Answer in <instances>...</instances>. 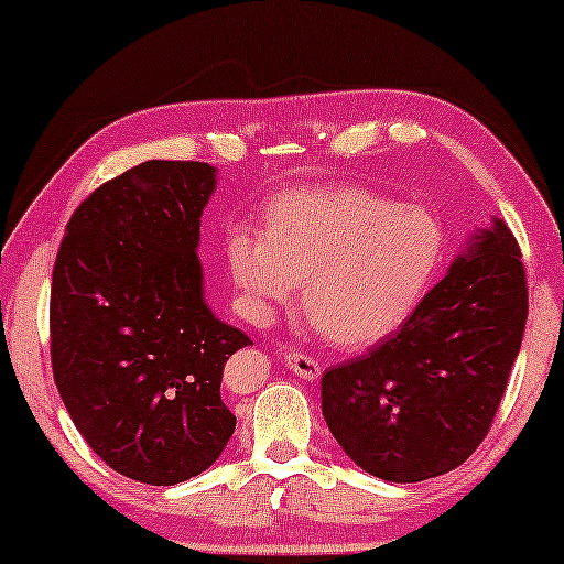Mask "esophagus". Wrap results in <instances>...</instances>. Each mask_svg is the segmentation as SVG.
I'll use <instances>...</instances> for the list:
<instances>
[{"instance_id":"esophagus-1","label":"esophagus","mask_w":564,"mask_h":564,"mask_svg":"<svg viewBox=\"0 0 564 564\" xmlns=\"http://www.w3.org/2000/svg\"><path fill=\"white\" fill-rule=\"evenodd\" d=\"M284 365H288L290 372H295L297 377H303V380L313 382L321 377V361L311 357V354H303V351H290L288 357H284Z\"/></svg>"}]
</instances>
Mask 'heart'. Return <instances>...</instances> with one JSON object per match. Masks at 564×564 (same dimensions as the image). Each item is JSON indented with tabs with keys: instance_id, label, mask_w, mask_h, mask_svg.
<instances>
[{
	"instance_id": "obj_1",
	"label": "heart",
	"mask_w": 564,
	"mask_h": 564,
	"mask_svg": "<svg viewBox=\"0 0 564 564\" xmlns=\"http://www.w3.org/2000/svg\"><path fill=\"white\" fill-rule=\"evenodd\" d=\"M226 257L253 321L267 323L303 284V313L321 334L361 351L395 334L426 297L444 230L419 205L323 184L276 195L261 215V236L236 230Z\"/></svg>"
}]
</instances>
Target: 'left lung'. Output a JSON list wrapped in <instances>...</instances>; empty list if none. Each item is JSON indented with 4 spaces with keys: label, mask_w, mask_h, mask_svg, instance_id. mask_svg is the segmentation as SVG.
Here are the masks:
<instances>
[{
    "label": "left lung",
    "mask_w": 564,
    "mask_h": 564,
    "mask_svg": "<svg viewBox=\"0 0 564 564\" xmlns=\"http://www.w3.org/2000/svg\"><path fill=\"white\" fill-rule=\"evenodd\" d=\"M529 288L503 220L480 230L395 334L326 369L323 415L369 475L421 482L488 436L519 357Z\"/></svg>",
    "instance_id": "left-lung-1"
}]
</instances>
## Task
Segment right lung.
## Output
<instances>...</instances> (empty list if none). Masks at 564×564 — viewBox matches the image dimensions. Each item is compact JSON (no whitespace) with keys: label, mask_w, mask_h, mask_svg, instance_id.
Segmentation results:
<instances>
[{"label":"right lung","mask_w":564,"mask_h":564,"mask_svg":"<svg viewBox=\"0 0 564 564\" xmlns=\"http://www.w3.org/2000/svg\"><path fill=\"white\" fill-rule=\"evenodd\" d=\"M215 169L143 161L76 207L51 282V365L74 426L115 473H205L236 415L223 367L251 338L210 313L197 259Z\"/></svg>","instance_id":"1"}]
</instances>
